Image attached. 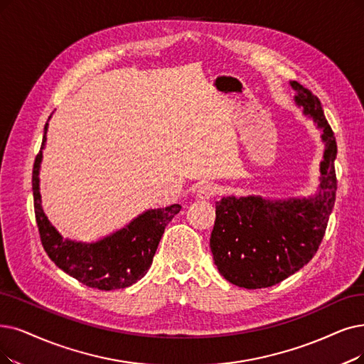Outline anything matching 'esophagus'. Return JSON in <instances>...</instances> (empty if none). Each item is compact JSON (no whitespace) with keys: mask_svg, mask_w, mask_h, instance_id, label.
Here are the masks:
<instances>
[{"mask_svg":"<svg viewBox=\"0 0 364 364\" xmlns=\"http://www.w3.org/2000/svg\"><path fill=\"white\" fill-rule=\"evenodd\" d=\"M216 193H218L216 185L206 182V183H201V185L198 186L197 197L201 198V200H208V198H212Z\"/></svg>","mask_w":364,"mask_h":364,"instance_id":"obj_1","label":"esophagus"}]
</instances>
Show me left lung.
I'll return each instance as SVG.
<instances>
[{
	"instance_id": "obj_1",
	"label": "left lung",
	"mask_w": 364,
	"mask_h": 364,
	"mask_svg": "<svg viewBox=\"0 0 364 364\" xmlns=\"http://www.w3.org/2000/svg\"><path fill=\"white\" fill-rule=\"evenodd\" d=\"M296 105L321 129L324 155L315 197L267 200L258 196L223 197L215 203L210 235L213 261L224 278L242 288L276 285L308 264L321 245L336 200L338 146L321 101L293 80Z\"/></svg>"
}]
</instances>
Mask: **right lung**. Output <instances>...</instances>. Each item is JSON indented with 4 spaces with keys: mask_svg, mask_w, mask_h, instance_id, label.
Returning a JSON list of instances; mask_svg holds the SVG:
<instances>
[{
    "mask_svg": "<svg viewBox=\"0 0 364 364\" xmlns=\"http://www.w3.org/2000/svg\"><path fill=\"white\" fill-rule=\"evenodd\" d=\"M46 133L48 122L33 168L34 210L43 248L58 267L90 288L110 291L136 284L149 270L166 225L181 212L182 206L149 209L98 242L83 243L64 239L41 208L38 173Z\"/></svg>",
    "mask_w": 364,
    "mask_h": 364,
    "instance_id": "add662e5",
    "label": "right lung"
}]
</instances>
